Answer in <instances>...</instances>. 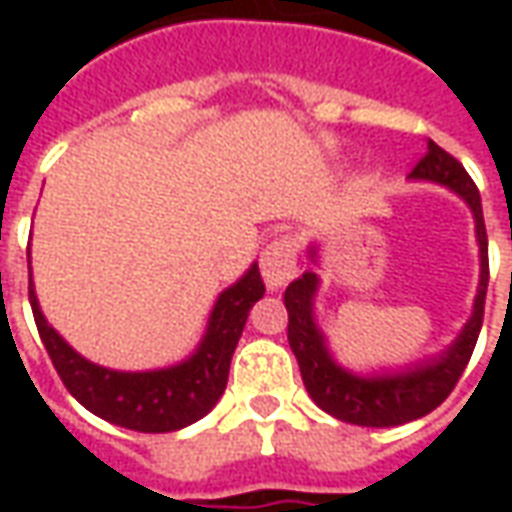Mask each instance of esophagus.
Segmentation results:
<instances>
[{"label":"esophagus","instance_id":"obj_1","mask_svg":"<svg viewBox=\"0 0 512 512\" xmlns=\"http://www.w3.org/2000/svg\"><path fill=\"white\" fill-rule=\"evenodd\" d=\"M296 255H299V244L290 235L274 238L263 249V255H260V274H263V282H266L268 290L285 288L293 279V274H296Z\"/></svg>","mask_w":512,"mask_h":512}]
</instances>
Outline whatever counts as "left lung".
Segmentation results:
<instances>
[{
    "mask_svg": "<svg viewBox=\"0 0 512 512\" xmlns=\"http://www.w3.org/2000/svg\"><path fill=\"white\" fill-rule=\"evenodd\" d=\"M408 180L439 183L452 194H458L472 211L474 235L480 246V282H477L472 315L444 351L425 356L406 367H395V370L354 373L337 362V356L329 348V337L315 321V296L321 290V277L310 268L299 279H293L285 290L288 343L299 359L307 392L315 400V406L323 408L326 414L351 425H362V428L406 425L411 419L425 417L433 408L441 406L469 365L477 334L483 326L485 290H488V235H485L480 191L466 175V169L436 142H428L425 156L411 169ZM307 255L312 266H321L315 241L307 246Z\"/></svg>",
    "mask_w": 512,
    "mask_h": 512,
    "instance_id": "obj_1",
    "label": "left lung"
}]
</instances>
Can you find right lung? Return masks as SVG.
<instances>
[{
  "label": "right lung",
  "instance_id": "1",
  "mask_svg": "<svg viewBox=\"0 0 512 512\" xmlns=\"http://www.w3.org/2000/svg\"><path fill=\"white\" fill-rule=\"evenodd\" d=\"M27 263L32 266L29 252ZM263 293L266 285L260 279V268L252 263L244 277L219 293L208 315L205 334L186 359L158 370H112L84 359L62 340V334L40 310L35 282L29 274L32 315L62 384L95 417L139 433H169L186 428L219 403L238 337L244 332L249 310L255 307V301L263 299Z\"/></svg>",
  "mask_w": 512,
  "mask_h": 512
}]
</instances>
